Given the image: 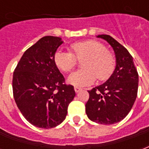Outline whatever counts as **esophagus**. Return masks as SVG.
Here are the masks:
<instances>
[{"mask_svg": "<svg viewBox=\"0 0 149 149\" xmlns=\"http://www.w3.org/2000/svg\"><path fill=\"white\" fill-rule=\"evenodd\" d=\"M74 90L77 93H80L82 89H81V88H79V87H74Z\"/></svg>", "mask_w": 149, "mask_h": 149, "instance_id": "34e87169", "label": "esophagus"}]
</instances>
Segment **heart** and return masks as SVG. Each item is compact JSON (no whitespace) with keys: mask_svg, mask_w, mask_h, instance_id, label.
I'll list each match as a JSON object with an SVG mask.
<instances>
[{"mask_svg":"<svg viewBox=\"0 0 149 149\" xmlns=\"http://www.w3.org/2000/svg\"><path fill=\"white\" fill-rule=\"evenodd\" d=\"M70 52L57 50L54 54V62L61 71L70 72L82 61L83 69L72 72L67 78V82L76 87H85L93 84L97 77L105 81L115 68V58L106 50L103 44L96 40H85L72 44Z\"/></svg>","mask_w":149,"mask_h":149,"instance_id":"heart-1","label":"heart"}]
</instances>
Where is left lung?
<instances>
[{
  "instance_id": "left-lung-1",
  "label": "left lung",
  "mask_w": 149,
  "mask_h": 149,
  "mask_svg": "<svg viewBox=\"0 0 149 149\" xmlns=\"http://www.w3.org/2000/svg\"><path fill=\"white\" fill-rule=\"evenodd\" d=\"M112 46L116 56L114 71L104 84L88 91L85 104L88 117L101 125L120 122L128 115L137 96L138 77L131 54L109 35H98Z\"/></svg>"
}]
</instances>
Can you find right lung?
<instances>
[{
  "label": "right lung",
  "instance_id": "right-lung-1",
  "mask_svg": "<svg viewBox=\"0 0 149 149\" xmlns=\"http://www.w3.org/2000/svg\"><path fill=\"white\" fill-rule=\"evenodd\" d=\"M64 41L46 36L24 52L13 72V97L22 115L30 124L52 128L65 120L75 95L72 85L54 62V54Z\"/></svg>",
  "mask_w": 149,
  "mask_h": 149
}]
</instances>
